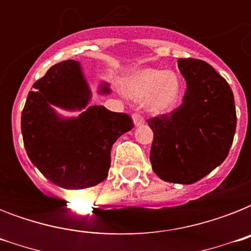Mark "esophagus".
Wrapping results in <instances>:
<instances>
[{
    "label": "esophagus",
    "mask_w": 251,
    "mask_h": 251,
    "mask_svg": "<svg viewBox=\"0 0 251 251\" xmlns=\"http://www.w3.org/2000/svg\"><path fill=\"white\" fill-rule=\"evenodd\" d=\"M133 121L135 126H141L145 122V117L141 113H133Z\"/></svg>",
    "instance_id": "34e87169"
}]
</instances>
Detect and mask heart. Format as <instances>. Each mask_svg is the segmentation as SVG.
Segmentation results:
<instances>
[{
    "mask_svg": "<svg viewBox=\"0 0 251 251\" xmlns=\"http://www.w3.org/2000/svg\"><path fill=\"white\" fill-rule=\"evenodd\" d=\"M181 84L173 72L143 69L127 79V94L138 101L146 100L152 113H165L175 106Z\"/></svg>",
    "mask_w": 251,
    "mask_h": 251,
    "instance_id": "obj_1",
    "label": "heart"
}]
</instances>
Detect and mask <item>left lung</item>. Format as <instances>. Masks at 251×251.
Returning a JSON list of instances; mask_svg holds the SVG:
<instances>
[{"instance_id": "obj_1", "label": "left lung", "mask_w": 251, "mask_h": 251, "mask_svg": "<svg viewBox=\"0 0 251 251\" xmlns=\"http://www.w3.org/2000/svg\"><path fill=\"white\" fill-rule=\"evenodd\" d=\"M177 62L186 92L178 108L149 118L153 131L150 161L161 179L189 185L226 160L237 117L229 84L211 65L197 58Z\"/></svg>"}]
</instances>
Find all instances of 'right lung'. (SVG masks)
<instances>
[{"mask_svg": "<svg viewBox=\"0 0 251 251\" xmlns=\"http://www.w3.org/2000/svg\"><path fill=\"white\" fill-rule=\"evenodd\" d=\"M22 110V135L29 160L57 186L84 189L106 178L110 150L122 134L134 127L129 114L101 105L88 106L76 118H61L52 105L83 109L90 88L76 61L53 65L33 83ZM108 94V84H101Z\"/></svg>", "mask_w": 251, "mask_h": 251, "instance_id": "add662e5", "label": "right lung"}]
</instances>
